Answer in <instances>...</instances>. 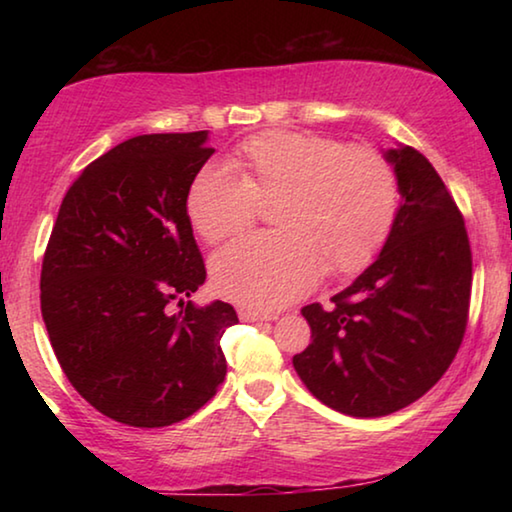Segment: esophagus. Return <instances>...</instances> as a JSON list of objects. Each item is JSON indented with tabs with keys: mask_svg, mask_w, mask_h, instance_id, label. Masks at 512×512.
<instances>
[{
	"mask_svg": "<svg viewBox=\"0 0 512 512\" xmlns=\"http://www.w3.org/2000/svg\"><path fill=\"white\" fill-rule=\"evenodd\" d=\"M239 318L246 320V323H259V320H275V316L257 314V311H250V309H239Z\"/></svg>",
	"mask_w": 512,
	"mask_h": 512,
	"instance_id": "34e87169",
	"label": "esophagus"
}]
</instances>
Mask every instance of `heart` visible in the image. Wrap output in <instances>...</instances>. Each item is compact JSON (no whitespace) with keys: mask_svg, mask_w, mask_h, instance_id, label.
I'll list each match as a JSON object with an SVG mask.
<instances>
[{"mask_svg":"<svg viewBox=\"0 0 512 512\" xmlns=\"http://www.w3.org/2000/svg\"><path fill=\"white\" fill-rule=\"evenodd\" d=\"M230 173L203 167L187 192V216L207 244H219L273 203L277 230L248 235L212 259L221 296L275 311L329 273H357L372 262L400 212L393 164L370 146H343L309 131L257 133L232 155Z\"/></svg>","mask_w":512,"mask_h":512,"instance_id":"heart-1","label":"heart"}]
</instances>
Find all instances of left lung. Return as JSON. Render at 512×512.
<instances>
[{
	"label": "left lung",
	"mask_w": 512,
	"mask_h": 512,
	"mask_svg": "<svg viewBox=\"0 0 512 512\" xmlns=\"http://www.w3.org/2000/svg\"><path fill=\"white\" fill-rule=\"evenodd\" d=\"M384 158L402 194L391 235L332 305L302 307L314 341L293 357L309 393L352 418H381L420 400L454 361L470 311L472 250L461 210L420 151L397 146Z\"/></svg>",
	"instance_id": "obj_1"
}]
</instances>
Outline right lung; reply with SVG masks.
I'll return each instance as SVG.
<instances>
[{
  "mask_svg": "<svg viewBox=\"0 0 512 512\" xmlns=\"http://www.w3.org/2000/svg\"><path fill=\"white\" fill-rule=\"evenodd\" d=\"M212 153L207 131L117 144L67 189L42 259V320L60 368L128 427L189 418L228 370L221 336L237 311L187 300L207 275L187 192Z\"/></svg>",
  "mask_w": 512,
  "mask_h": 512,
  "instance_id": "1",
  "label": "right lung"
}]
</instances>
